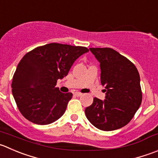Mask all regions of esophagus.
Here are the masks:
<instances>
[{"label":"esophagus","instance_id":"esophagus-1","mask_svg":"<svg viewBox=\"0 0 158 158\" xmlns=\"http://www.w3.org/2000/svg\"><path fill=\"white\" fill-rule=\"evenodd\" d=\"M73 94H74L76 96H81L82 95V93H79V92H75V93H73Z\"/></svg>","mask_w":158,"mask_h":158}]
</instances>
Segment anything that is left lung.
I'll list each match as a JSON object with an SVG mask.
<instances>
[{
  "label": "left lung",
  "mask_w": 158,
  "mask_h": 158,
  "mask_svg": "<svg viewBox=\"0 0 158 158\" xmlns=\"http://www.w3.org/2000/svg\"><path fill=\"white\" fill-rule=\"evenodd\" d=\"M100 63L101 84L106 99L94 97L85 109L89 121L98 129L111 131L126 126L142 102L140 75L133 62L111 48H90Z\"/></svg>",
  "instance_id": "1"
}]
</instances>
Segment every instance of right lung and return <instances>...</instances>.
Masks as SVG:
<instances>
[{"instance_id":"add662e5","label":"right lung","mask_w":158,"mask_h":158,"mask_svg":"<svg viewBox=\"0 0 158 158\" xmlns=\"http://www.w3.org/2000/svg\"><path fill=\"white\" fill-rule=\"evenodd\" d=\"M89 49L50 43L28 52L21 59L13 76L12 94L24 117L38 125L56 121L66 110L73 93L56 87L66 76L75 61Z\"/></svg>"}]
</instances>
